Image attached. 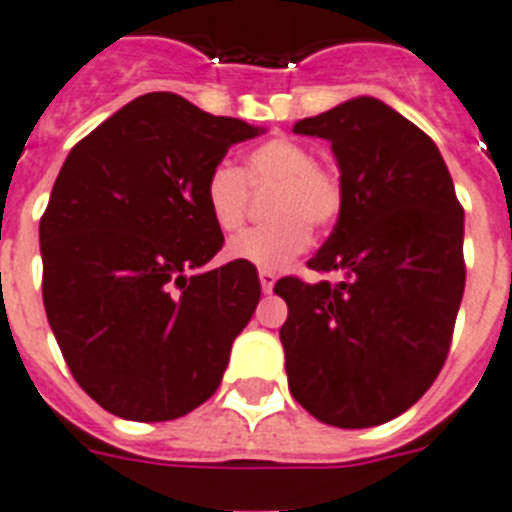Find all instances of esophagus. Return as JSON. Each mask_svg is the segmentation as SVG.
I'll use <instances>...</instances> for the list:
<instances>
[{
  "instance_id": "esophagus-1",
  "label": "esophagus",
  "mask_w": 512,
  "mask_h": 512,
  "mask_svg": "<svg viewBox=\"0 0 512 512\" xmlns=\"http://www.w3.org/2000/svg\"><path fill=\"white\" fill-rule=\"evenodd\" d=\"M275 273H270V270H260V285H262V290H265V293H270V290H273V285H275Z\"/></svg>"
}]
</instances>
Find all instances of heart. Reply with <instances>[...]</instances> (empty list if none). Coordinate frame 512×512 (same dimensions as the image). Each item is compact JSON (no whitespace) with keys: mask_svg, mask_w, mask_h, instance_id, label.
<instances>
[{"mask_svg":"<svg viewBox=\"0 0 512 512\" xmlns=\"http://www.w3.org/2000/svg\"><path fill=\"white\" fill-rule=\"evenodd\" d=\"M275 186L265 227L232 239L227 255L260 270H283L311 242V228L326 229L344 209V178L331 163L293 137H270L245 155V168L216 163L204 183V204L219 232L234 234L250 214V188Z\"/></svg>","mask_w":512,"mask_h":512,"instance_id":"b5f03b06","label":"heart"}]
</instances>
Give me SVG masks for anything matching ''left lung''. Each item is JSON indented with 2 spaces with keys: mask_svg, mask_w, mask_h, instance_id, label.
I'll use <instances>...</instances> for the list:
<instances>
[{
  "mask_svg": "<svg viewBox=\"0 0 512 512\" xmlns=\"http://www.w3.org/2000/svg\"><path fill=\"white\" fill-rule=\"evenodd\" d=\"M331 142L344 209L308 267L283 278L280 329L293 398L313 418L370 428L408 411L449 354L464 293V209L434 140L372 96L293 124Z\"/></svg>",
  "mask_w": 512,
  "mask_h": 512,
  "instance_id": "left-lung-1",
  "label": "left lung"
}]
</instances>
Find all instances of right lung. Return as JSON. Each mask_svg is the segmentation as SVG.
Wrapping results in <instances>:
<instances>
[{"label": "right lung", "mask_w": 512, "mask_h": 512, "mask_svg": "<svg viewBox=\"0 0 512 512\" xmlns=\"http://www.w3.org/2000/svg\"><path fill=\"white\" fill-rule=\"evenodd\" d=\"M260 132L155 91L68 153L40 219L43 303L68 370L104 411L173 421L219 388L260 280L247 262L204 267L224 245L204 183Z\"/></svg>", "instance_id": "right-lung-1"}]
</instances>
